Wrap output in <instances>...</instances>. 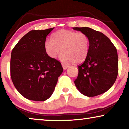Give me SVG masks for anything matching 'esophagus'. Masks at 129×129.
<instances>
[{"label": "esophagus", "mask_w": 129, "mask_h": 129, "mask_svg": "<svg viewBox=\"0 0 129 129\" xmlns=\"http://www.w3.org/2000/svg\"><path fill=\"white\" fill-rule=\"evenodd\" d=\"M62 66H63V68L64 70H66L67 68L69 67V65H67V64H62Z\"/></svg>", "instance_id": "1"}]
</instances>
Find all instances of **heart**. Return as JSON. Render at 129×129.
<instances>
[{"instance_id":"b5f03b06","label":"heart","mask_w":129,"mask_h":129,"mask_svg":"<svg viewBox=\"0 0 129 129\" xmlns=\"http://www.w3.org/2000/svg\"><path fill=\"white\" fill-rule=\"evenodd\" d=\"M89 43V37L85 33L62 29L52 35V40H46L44 47L47 55L52 59L57 57L61 48V60L80 63L87 57Z\"/></svg>"}]
</instances>
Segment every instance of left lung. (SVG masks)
<instances>
[{"instance_id":"obj_1","label":"left lung","mask_w":129,"mask_h":129,"mask_svg":"<svg viewBox=\"0 0 129 129\" xmlns=\"http://www.w3.org/2000/svg\"><path fill=\"white\" fill-rule=\"evenodd\" d=\"M89 39V51L83 64L78 66L75 86L84 96L94 97L107 91L118 75L117 49L107 37L89 27H73Z\"/></svg>"}]
</instances>
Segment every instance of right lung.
<instances>
[{"label":"right lung","mask_w":129,"mask_h":129,"mask_svg":"<svg viewBox=\"0 0 129 129\" xmlns=\"http://www.w3.org/2000/svg\"><path fill=\"white\" fill-rule=\"evenodd\" d=\"M53 29L29 31L12 51V80L17 90L27 99L45 101L49 99L63 71L60 62L49 57L44 47L47 36Z\"/></svg>","instance_id":"right-lung-1"}]
</instances>
